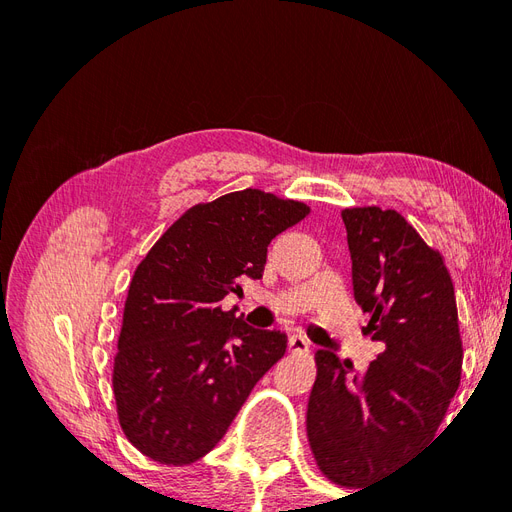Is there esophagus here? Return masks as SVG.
I'll return each instance as SVG.
<instances>
[{"instance_id":"esophagus-1","label":"esophagus","mask_w":512,"mask_h":512,"mask_svg":"<svg viewBox=\"0 0 512 512\" xmlns=\"http://www.w3.org/2000/svg\"><path fill=\"white\" fill-rule=\"evenodd\" d=\"M288 348L292 352H309V342L303 335H290L288 339Z\"/></svg>"}]
</instances>
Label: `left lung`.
I'll list each match as a JSON object with an SVG mask.
<instances>
[{"mask_svg": "<svg viewBox=\"0 0 512 512\" xmlns=\"http://www.w3.org/2000/svg\"><path fill=\"white\" fill-rule=\"evenodd\" d=\"M342 220L354 299L384 350L363 374L316 352L307 438L320 472L354 489L433 440L459 389L463 348L451 273L404 215L354 207Z\"/></svg>", "mask_w": 512, "mask_h": 512, "instance_id": "obj_1", "label": "left lung"}]
</instances>
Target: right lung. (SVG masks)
<instances>
[{
    "label": "right lung",
    "instance_id": "add662e5",
    "mask_svg": "<svg viewBox=\"0 0 512 512\" xmlns=\"http://www.w3.org/2000/svg\"><path fill=\"white\" fill-rule=\"evenodd\" d=\"M309 207L260 190L185 211L136 267L113 367L119 425L145 457L188 466L228 431L288 337L252 329L220 301L260 280L267 247Z\"/></svg>",
    "mask_w": 512,
    "mask_h": 512
}]
</instances>
